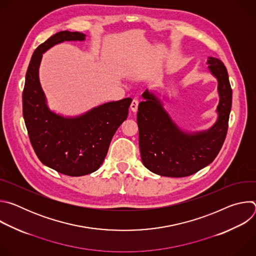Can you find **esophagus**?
I'll list each match as a JSON object with an SVG mask.
<instances>
[{
	"mask_svg": "<svg viewBox=\"0 0 256 256\" xmlns=\"http://www.w3.org/2000/svg\"><path fill=\"white\" fill-rule=\"evenodd\" d=\"M138 101L136 99H134L132 101V104H130V110L132 112H138Z\"/></svg>",
	"mask_w": 256,
	"mask_h": 256,
	"instance_id": "esophagus-1",
	"label": "esophagus"
}]
</instances>
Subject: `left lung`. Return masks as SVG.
I'll return each mask as SVG.
<instances>
[{
  "mask_svg": "<svg viewBox=\"0 0 256 256\" xmlns=\"http://www.w3.org/2000/svg\"><path fill=\"white\" fill-rule=\"evenodd\" d=\"M208 70L218 81L216 120L206 130L188 132L171 118L161 98L146 90L136 114L142 162L151 172L186 177L210 164L220 152L228 130L232 89L224 64L208 56Z\"/></svg>",
  "mask_w": 256,
  "mask_h": 256,
  "instance_id": "8db88e82",
  "label": "left lung"
}]
</instances>
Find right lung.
<instances>
[{
    "mask_svg": "<svg viewBox=\"0 0 256 256\" xmlns=\"http://www.w3.org/2000/svg\"><path fill=\"white\" fill-rule=\"evenodd\" d=\"M85 40L84 33L66 30L42 44L32 54L22 95L23 118L36 156L46 166L75 177L99 169L132 103V98L107 102L76 116L50 110L40 81L42 54L56 44Z\"/></svg>",
    "mask_w": 256,
    "mask_h": 256,
    "instance_id": "add662e5",
    "label": "right lung"
}]
</instances>
